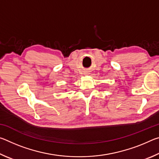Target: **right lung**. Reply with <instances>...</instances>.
<instances>
[{
    "mask_svg": "<svg viewBox=\"0 0 159 159\" xmlns=\"http://www.w3.org/2000/svg\"><path fill=\"white\" fill-rule=\"evenodd\" d=\"M64 91H66V90H64Z\"/></svg>",
    "mask_w": 159,
    "mask_h": 159,
    "instance_id": "add662e5",
    "label": "right lung"
}]
</instances>
